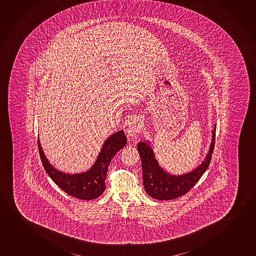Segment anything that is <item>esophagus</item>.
I'll use <instances>...</instances> for the list:
<instances>
[{
  "label": "esophagus",
  "mask_w": 256,
  "mask_h": 256,
  "mask_svg": "<svg viewBox=\"0 0 256 256\" xmlns=\"http://www.w3.org/2000/svg\"><path fill=\"white\" fill-rule=\"evenodd\" d=\"M141 130V125L138 120H134L128 124V136L130 138H138V134Z\"/></svg>",
  "instance_id": "1"
}]
</instances>
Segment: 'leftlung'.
<instances>
[{
	"label": "left lung",
	"mask_w": 256,
	"mask_h": 256,
	"mask_svg": "<svg viewBox=\"0 0 256 256\" xmlns=\"http://www.w3.org/2000/svg\"><path fill=\"white\" fill-rule=\"evenodd\" d=\"M216 128V125L212 131V142L205 160L193 172L182 176H174L166 172L158 166L148 142H141L138 144L146 193L158 200H172L188 193L204 175L212 161V153L215 147Z\"/></svg>",
	"instance_id": "left-lung-1"
}]
</instances>
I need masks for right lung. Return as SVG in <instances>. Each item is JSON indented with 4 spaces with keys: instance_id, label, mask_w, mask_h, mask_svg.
I'll list each match as a JSON object with an SVG mask.
<instances>
[{
    "instance_id": "add662e5",
    "label": "right lung",
    "mask_w": 256,
    "mask_h": 256,
    "mask_svg": "<svg viewBox=\"0 0 256 256\" xmlns=\"http://www.w3.org/2000/svg\"><path fill=\"white\" fill-rule=\"evenodd\" d=\"M126 138L123 130L112 134L106 141L90 170L79 174H62L49 164L38 140V147L44 170L56 185L65 193L81 200H92L100 196L106 189V175L108 166L115 154L126 145Z\"/></svg>"
}]
</instances>
